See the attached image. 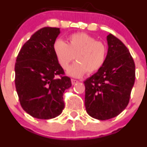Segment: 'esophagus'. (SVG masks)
Segmentation results:
<instances>
[{
  "label": "esophagus",
  "mask_w": 147,
  "mask_h": 147,
  "mask_svg": "<svg viewBox=\"0 0 147 147\" xmlns=\"http://www.w3.org/2000/svg\"><path fill=\"white\" fill-rule=\"evenodd\" d=\"M79 82V81H78V80H76V79H71V84L72 85H75V84H76L77 83Z\"/></svg>",
  "instance_id": "obj_1"
}]
</instances>
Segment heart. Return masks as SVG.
I'll return each instance as SVG.
<instances>
[{
    "mask_svg": "<svg viewBox=\"0 0 147 147\" xmlns=\"http://www.w3.org/2000/svg\"><path fill=\"white\" fill-rule=\"evenodd\" d=\"M53 52L60 66L67 69L75 56L77 61L69 68L67 74L80 78L87 71L94 73L101 68L107 56V47L104 43L96 40L93 36L84 32L71 34L68 43L61 39L55 40Z\"/></svg>",
    "mask_w": 147,
    "mask_h": 147,
    "instance_id": "heart-1",
    "label": "heart"
}]
</instances>
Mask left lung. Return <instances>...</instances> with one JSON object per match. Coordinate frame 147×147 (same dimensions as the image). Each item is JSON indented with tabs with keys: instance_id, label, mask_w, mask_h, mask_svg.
Returning a JSON list of instances; mask_svg holds the SVG:
<instances>
[{
	"instance_id": "obj_1",
	"label": "left lung",
	"mask_w": 147,
	"mask_h": 147,
	"mask_svg": "<svg viewBox=\"0 0 147 147\" xmlns=\"http://www.w3.org/2000/svg\"><path fill=\"white\" fill-rule=\"evenodd\" d=\"M107 40L108 51L104 64L84 81L86 110L98 120L110 119L122 112L135 81V64L127 48L111 34Z\"/></svg>"
}]
</instances>
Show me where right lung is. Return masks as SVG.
Instances as JSON below:
<instances>
[{
	"instance_id": "obj_1",
	"label": "right lung",
	"mask_w": 147,
	"mask_h": 147,
	"mask_svg": "<svg viewBox=\"0 0 147 147\" xmlns=\"http://www.w3.org/2000/svg\"><path fill=\"white\" fill-rule=\"evenodd\" d=\"M59 28L45 27L21 48L15 65V84L20 103L27 114L39 119L58 117L64 109L63 94L71 86L53 49Z\"/></svg>"
}]
</instances>
